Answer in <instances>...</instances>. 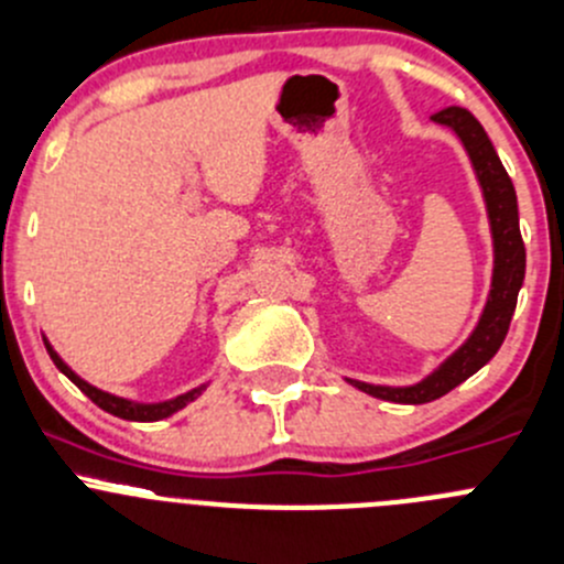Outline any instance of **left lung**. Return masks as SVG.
<instances>
[{
  "label": "left lung",
  "mask_w": 564,
  "mask_h": 564,
  "mask_svg": "<svg viewBox=\"0 0 564 564\" xmlns=\"http://www.w3.org/2000/svg\"><path fill=\"white\" fill-rule=\"evenodd\" d=\"M433 120L455 131V137L464 142L466 153L471 159L474 175H477L479 188H482L485 210H488L490 238H494V276H490L485 310L474 332L469 334V339L453 356H447L431 376L422 378L420 383H411V387H378V383L345 378L350 387L361 389V392L372 394V398L405 405H422L444 398L458 383L474 376L479 367H485L494 359L496 350L501 348L507 337L512 312H516L518 290H521L523 274H527V249H523L521 227H518L516 188H512L510 175L501 166L485 128L464 106H447V109L436 111Z\"/></svg>",
  "instance_id": "left-lung-1"
}]
</instances>
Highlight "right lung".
<instances>
[{
	"label": "right lung",
	"mask_w": 564,
	"mask_h": 564,
	"mask_svg": "<svg viewBox=\"0 0 564 564\" xmlns=\"http://www.w3.org/2000/svg\"><path fill=\"white\" fill-rule=\"evenodd\" d=\"M43 343H46V350H48V356H52L54 365H57V370L65 372V376H68L70 381H74L76 387H79L82 392H85L87 398H90L93 403L98 405V409H104L106 414L120 416V420H131V422H159V420H166V416H172V414H175V411L186 409V405L192 403V400H197L199 394L205 392V383H203V387L192 389V392H186V394H177V398H172V400H164V403H133V400L117 398V394H109V392H104V389H98V387H93V383H87L85 378L76 376V372L70 370V367L65 365L63 359H59V354L52 348V343H48L46 337H43Z\"/></svg>",
	"instance_id": "add662e5"
}]
</instances>
